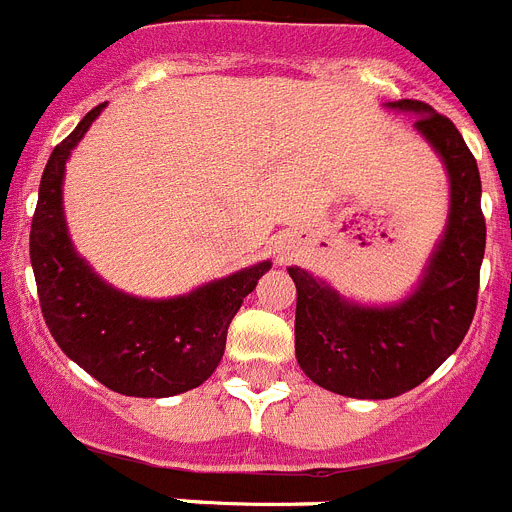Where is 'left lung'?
I'll use <instances>...</instances> for the list:
<instances>
[{
    "instance_id": "obj_1",
    "label": "left lung",
    "mask_w": 512,
    "mask_h": 512,
    "mask_svg": "<svg viewBox=\"0 0 512 512\" xmlns=\"http://www.w3.org/2000/svg\"><path fill=\"white\" fill-rule=\"evenodd\" d=\"M387 107L420 115L415 128L436 148L451 179L449 225L418 289L400 305L361 307L289 266L297 287L295 354L302 372L325 390L359 400L413 390L459 348L477 310L487 241L477 161L454 122L420 99H397Z\"/></svg>"
}]
</instances>
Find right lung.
I'll use <instances>...</instances> for the list:
<instances>
[{
    "label": "right lung",
    "mask_w": 512,
    "mask_h": 512,
    "mask_svg": "<svg viewBox=\"0 0 512 512\" xmlns=\"http://www.w3.org/2000/svg\"><path fill=\"white\" fill-rule=\"evenodd\" d=\"M102 107L89 110L74 133L53 148L40 179L30 228L40 310L63 354L112 392L179 395L215 372L230 320L271 264L261 261L174 300H138L104 284L76 256L61 205L66 158Z\"/></svg>",
    "instance_id": "right-lung-1"
}]
</instances>
